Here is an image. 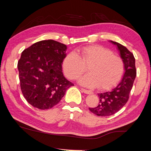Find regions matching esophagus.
<instances>
[{
    "instance_id": "obj_1",
    "label": "esophagus",
    "mask_w": 151,
    "mask_h": 151,
    "mask_svg": "<svg viewBox=\"0 0 151 151\" xmlns=\"http://www.w3.org/2000/svg\"><path fill=\"white\" fill-rule=\"evenodd\" d=\"M81 90L84 93H85L86 94H91L93 93H92V91H88V90H86V89H85V88H81Z\"/></svg>"
}]
</instances>
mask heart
Segmentation results:
<instances>
[{
  "label": "heart",
  "mask_w": 151,
  "mask_h": 151,
  "mask_svg": "<svg viewBox=\"0 0 151 151\" xmlns=\"http://www.w3.org/2000/svg\"><path fill=\"white\" fill-rule=\"evenodd\" d=\"M79 52L80 56L71 52L63 59V70L66 77L76 78L88 66L89 73L78 78L82 85L106 90L121 81L124 72V62L111 50L101 45H92L81 48Z\"/></svg>",
  "instance_id": "heart-1"
}]
</instances>
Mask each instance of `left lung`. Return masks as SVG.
I'll list each match as a JSON object with an SVG mask.
<instances>
[{"mask_svg":"<svg viewBox=\"0 0 151 151\" xmlns=\"http://www.w3.org/2000/svg\"><path fill=\"white\" fill-rule=\"evenodd\" d=\"M110 42L116 46L120 57L124 62V73L121 81L115 87L108 92L98 94L100 99L99 105L89 108L93 113L100 116L112 115L125 105L137 75L135 58L132 53L119 42L112 40H110Z\"/></svg>","mask_w":151,"mask_h":151,"instance_id":"8db88e82","label":"left lung"}]
</instances>
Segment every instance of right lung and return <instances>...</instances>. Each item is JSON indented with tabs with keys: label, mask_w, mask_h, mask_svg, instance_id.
Returning <instances> with one entry per match:
<instances>
[{
	"label": "right lung",
	"mask_w": 151,
	"mask_h": 151,
	"mask_svg": "<svg viewBox=\"0 0 151 151\" xmlns=\"http://www.w3.org/2000/svg\"><path fill=\"white\" fill-rule=\"evenodd\" d=\"M66 45L54 40L37 42L22 52L18 62L22 93L36 108L51 109L74 86L63 75V61Z\"/></svg>",
	"instance_id": "add662e5"
}]
</instances>
